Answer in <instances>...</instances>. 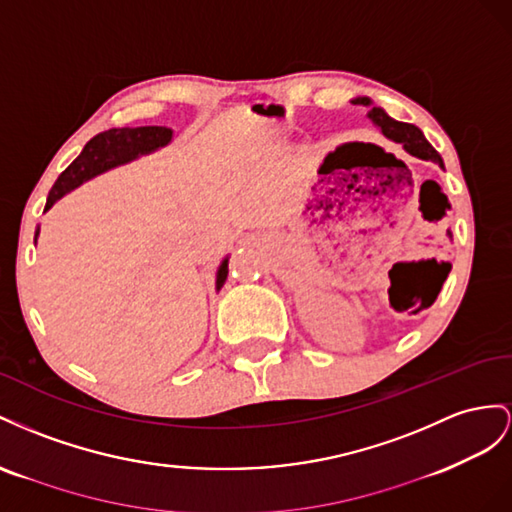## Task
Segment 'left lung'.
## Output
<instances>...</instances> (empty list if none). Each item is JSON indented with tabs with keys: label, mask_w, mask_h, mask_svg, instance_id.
Masks as SVG:
<instances>
[{
	"label": "left lung",
	"mask_w": 512,
	"mask_h": 512,
	"mask_svg": "<svg viewBox=\"0 0 512 512\" xmlns=\"http://www.w3.org/2000/svg\"><path fill=\"white\" fill-rule=\"evenodd\" d=\"M354 105H362L367 107V118L382 130V135L394 143H401L405 152H410L412 156L416 158H422V160H433V163H437L440 167H444L442 163V156L435 152L433 145L425 139V135H422V130L414 124H405V122H397L394 118H390V115L382 109V107H375L373 100L367 98V96H358L352 100Z\"/></svg>",
	"instance_id": "obj_1"
}]
</instances>
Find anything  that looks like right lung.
Here are the masks:
<instances>
[{"instance_id": "add662e5", "label": "right lung", "mask_w": 512, "mask_h": 512, "mask_svg": "<svg viewBox=\"0 0 512 512\" xmlns=\"http://www.w3.org/2000/svg\"><path fill=\"white\" fill-rule=\"evenodd\" d=\"M173 139V130L167 126H139V128H111L105 133L96 135L85 143L83 152L72 160V165L57 178L53 184L45 212L55 206L57 199H62L66 193L75 191L83 182L96 178V175L105 173L113 167H120L130 163L139 156L152 154L160 148H165ZM40 227L36 229L34 242L38 240ZM229 257L221 261V266L216 270V291L221 289L227 281L229 272Z\"/></svg>"}]
</instances>
